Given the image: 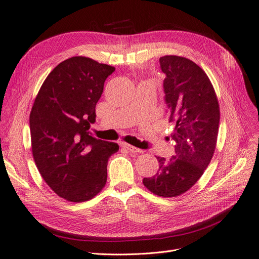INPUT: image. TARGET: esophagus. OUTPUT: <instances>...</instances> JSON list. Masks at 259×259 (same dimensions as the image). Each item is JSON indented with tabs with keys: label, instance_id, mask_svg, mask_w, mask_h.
Returning <instances> with one entry per match:
<instances>
[{
	"label": "esophagus",
	"instance_id": "obj_1",
	"mask_svg": "<svg viewBox=\"0 0 259 259\" xmlns=\"http://www.w3.org/2000/svg\"><path fill=\"white\" fill-rule=\"evenodd\" d=\"M121 146H122L124 149H126V150H128L130 152H134V153H140V152H142V150H140V149H138V148H136V147H134V146H132V145H128V144L122 143Z\"/></svg>",
	"mask_w": 259,
	"mask_h": 259
}]
</instances>
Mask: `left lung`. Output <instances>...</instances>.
Masks as SVG:
<instances>
[{
    "label": "left lung",
    "mask_w": 259,
    "mask_h": 259,
    "mask_svg": "<svg viewBox=\"0 0 259 259\" xmlns=\"http://www.w3.org/2000/svg\"><path fill=\"white\" fill-rule=\"evenodd\" d=\"M160 67L169 122L175 124L170 138L175 154L156 156L159 170L143 179L147 189L162 198L177 197L198 182L213 158L221 113L208 76L190 59L163 56Z\"/></svg>",
    "instance_id": "obj_1"
}]
</instances>
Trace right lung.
<instances>
[{
  "label": "right lung",
  "mask_w": 259,
  "mask_h": 259,
  "mask_svg": "<svg viewBox=\"0 0 259 259\" xmlns=\"http://www.w3.org/2000/svg\"><path fill=\"white\" fill-rule=\"evenodd\" d=\"M114 67L75 56L53 69L30 113L35 165L51 189L71 202L89 201L107 182V164L115 143L93 137L96 104Z\"/></svg>",
  "instance_id": "add662e5"
}]
</instances>
